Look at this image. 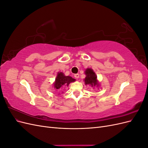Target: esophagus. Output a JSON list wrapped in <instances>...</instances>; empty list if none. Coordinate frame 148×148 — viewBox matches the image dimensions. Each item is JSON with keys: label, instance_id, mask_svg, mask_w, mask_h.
Segmentation results:
<instances>
[{"label": "esophagus", "instance_id": "obj_1", "mask_svg": "<svg viewBox=\"0 0 148 148\" xmlns=\"http://www.w3.org/2000/svg\"><path fill=\"white\" fill-rule=\"evenodd\" d=\"M79 74L78 73H77V74H75L74 75V77L76 78H79Z\"/></svg>", "mask_w": 148, "mask_h": 148}]
</instances>
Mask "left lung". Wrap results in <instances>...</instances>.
Here are the masks:
<instances>
[{
	"mask_svg": "<svg viewBox=\"0 0 148 148\" xmlns=\"http://www.w3.org/2000/svg\"><path fill=\"white\" fill-rule=\"evenodd\" d=\"M84 74L86 75V77L84 79L85 85H89L93 88L99 87L100 83L97 80V75L92 69H86L84 71Z\"/></svg>",
	"mask_w": 148,
	"mask_h": 148,
	"instance_id": "8db88e82",
	"label": "left lung"
}]
</instances>
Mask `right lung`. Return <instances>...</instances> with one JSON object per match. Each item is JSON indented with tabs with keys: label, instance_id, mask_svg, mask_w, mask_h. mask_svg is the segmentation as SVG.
Wrapping results in <instances>:
<instances>
[{
	"label": "right lung",
	"instance_id": "obj_1",
	"mask_svg": "<svg viewBox=\"0 0 148 148\" xmlns=\"http://www.w3.org/2000/svg\"><path fill=\"white\" fill-rule=\"evenodd\" d=\"M75 79L73 78L70 76H65L64 73L60 71L57 73L55 82L53 83V86L54 89L61 91L64 87L68 86L70 83L75 82ZM62 93H63V92L62 91Z\"/></svg>",
	"mask_w": 148,
	"mask_h": 148
}]
</instances>
